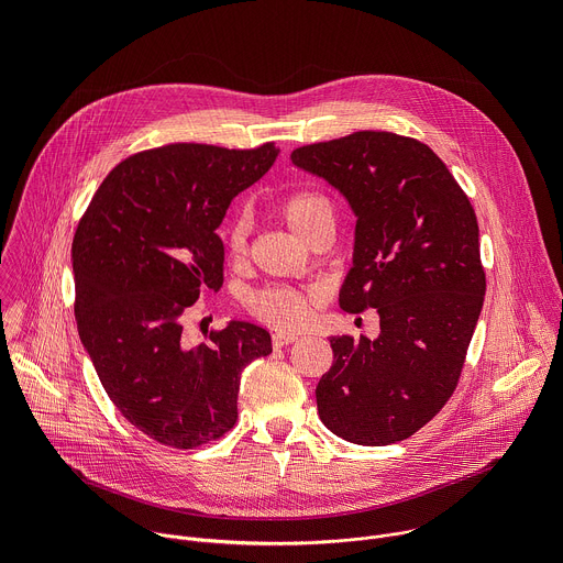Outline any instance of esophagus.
Segmentation results:
<instances>
[{"instance_id": "34e87169", "label": "esophagus", "mask_w": 563, "mask_h": 563, "mask_svg": "<svg viewBox=\"0 0 563 563\" xmlns=\"http://www.w3.org/2000/svg\"><path fill=\"white\" fill-rule=\"evenodd\" d=\"M296 341H298L296 334H285V332H276V334L272 336L274 347H285V345H291V343H296Z\"/></svg>"}]
</instances>
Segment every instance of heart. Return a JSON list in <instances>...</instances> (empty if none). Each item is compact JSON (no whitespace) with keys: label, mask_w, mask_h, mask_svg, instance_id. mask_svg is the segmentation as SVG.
<instances>
[{"label":"heart","mask_w":563,"mask_h":563,"mask_svg":"<svg viewBox=\"0 0 563 563\" xmlns=\"http://www.w3.org/2000/svg\"><path fill=\"white\" fill-rule=\"evenodd\" d=\"M283 220L291 227L294 233H298L302 240L311 233V229L323 220V218H334L332 216V205L325 196H320L316 191H296L283 198L278 207ZM247 218L238 216L233 222L227 227L224 243L227 250L233 258L243 256L247 247ZM320 294L316 289H298L289 285H269L263 289H256L247 296L245 305L252 316H256L261 323L276 328V330H300L313 302H318Z\"/></svg>","instance_id":"1"}]
</instances>
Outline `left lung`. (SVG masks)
I'll list each match as a JSON object with an SVG mask.
<instances>
[{
  "instance_id": "8db88e82",
  "label": "left lung",
  "mask_w": 563,
  "mask_h": 563,
  "mask_svg": "<svg viewBox=\"0 0 563 563\" xmlns=\"http://www.w3.org/2000/svg\"><path fill=\"white\" fill-rule=\"evenodd\" d=\"M291 163L339 189L354 216V267L339 302L376 309L380 334L332 336L318 415L358 445L404 441L456 389L484 307L486 272L474 209L423 142L389 131L294 148Z\"/></svg>"
}]
</instances>
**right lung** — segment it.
Segmentation results:
<instances>
[{
    "instance_id": "right-lung-1",
    "label": "right lung",
    "mask_w": 563,
    "mask_h": 563,
    "mask_svg": "<svg viewBox=\"0 0 563 563\" xmlns=\"http://www.w3.org/2000/svg\"><path fill=\"white\" fill-rule=\"evenodd\" d=\"M278 148L176 142L129 155L104 178L73 238L75 320L100 383L148 439L194 450L238 419L240 372L272 354L267 330L233 320L189 347L183 316L222 287L216 233L231 200Z\"/></svg>"
}]
</instances>
